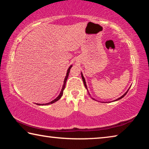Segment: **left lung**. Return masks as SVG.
I'll return each mask as SVG.
<instances>
[{"label": "left lung", "instance_id": "8db88e82", "mask_svg": "<svg viewBox=\"0 0 149 149\" xmlns=\"http://www.w3.org/2000/svg\"><path fill=\"white\" fill-rule=\"evenodd\" d=\"M81 77H82V79H83V81H84V85H85V88H86V89H87V85H86V82H85V78H84V75H83V74H82V73H81ZM129 89H128L127 91V92L126 93H125V94L123 95H122V97H120V98H118V99H116V100H120V99H122V98L124 97V96L127 94V93L128 92V91H129Z\"/></svg>", "mask_w": 149, "mask_h": 149}]
</instances>
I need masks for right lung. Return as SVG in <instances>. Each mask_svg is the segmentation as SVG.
<instances>
[{"mask_svg": "<svg viewBox=\"0 0 149 149\" xmlns=\"http://www.w3.org/2000/svg\"><path fill=\"white\" fill-rule=\"evenodd\" d=\"M72 67V65H70V66L69 67V68L68 69V71H67V74H66V76L65 77V79L64 80V84H63V86H62V90H61V92H60V95L58 96V97L55 99L54 100H52V101L50 102L49 103H47V104H42V105H48V104H52V103H54L55 102H56L57 100H58L60 98L62 97V96L63 95V91H64V88H65V83H66V81H67V79L68 77V75H69V73H70V69H71V68ZM38 105H41V104H37Z\"/></svg>", "mask_w": 149, "mask_h": 149, "instance_id": "obj_1", "label": "right lung"}]
</instances>
